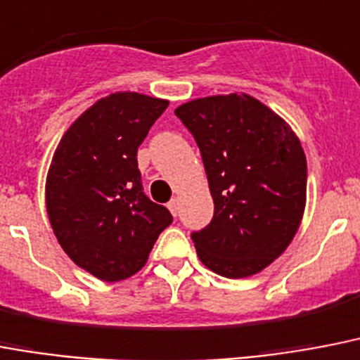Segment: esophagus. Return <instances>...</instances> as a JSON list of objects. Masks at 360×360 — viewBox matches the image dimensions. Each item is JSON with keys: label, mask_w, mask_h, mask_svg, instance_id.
I'll return each mask as SVG.
<instances>
[{"label": "esophagus", "mask_w": 360, "mask_h": 360, "mask_svg": "<svg viewBox=\"0 0 360 360\" xmlns=\"http://www.w3.org/2000/svg\"><path fill=\"white\" fill-rule=\"evenodd\" d=\"M167 208H169V212L176 217L178 212H180V200H178V198H172L171 202L167 204Z\"/></svg>", "instance_id": "esophagus-1"}]
</instances>
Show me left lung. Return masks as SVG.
Segmentation results:
<instances>
[{"mask_svg":"<svg viewBox=\"0 0 360 360\" xmlns=\"http://www.w3.org/2000/svg\"><path fill=\"white\" fill-rule=\"evenodd\" d=\"M193 134L214 219L195 232L204 266L221 277L257 275L283 255L307 206V158L283 117L251 94L204 96L174 109Z\"/></svg>","mask_w":360,"mask_h":360,"instance_id":"8db88e82","label":"left lung"}]
</instances>
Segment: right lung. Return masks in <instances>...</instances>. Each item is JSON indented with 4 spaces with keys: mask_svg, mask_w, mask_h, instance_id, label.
<instances>
[{
    "mask_svg": "<svg viewBox=\"0 0 360 360\" xmlns=\"http://www.w3.org/2000/svg\"><path fill=\"white\" fill-rule=\"evenodd\" d=\"M169 100L113 93L96 100L63 134L46 176V212L76 266L105 283L143 269L162 230L165 206L143 193L137 148Z\"/></svg>",
    "mask_w": 360,
    "mask_h": 360,
    "instance_id": "1",
    "label": "right lung"
}]
</instances>
